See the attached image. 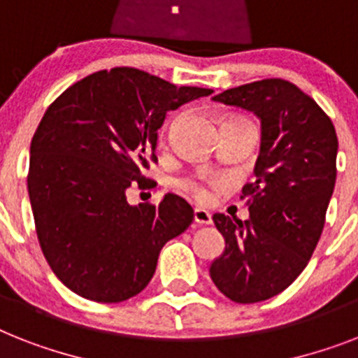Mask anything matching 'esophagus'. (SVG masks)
I'll use <instances>...</instances> for the list:
<instances>
[{"label": "esophagus", "instance_id": "obj_1", "mask_svg": "<svg viewBox=\"0 0 358 358\" xmlns=\"http://www.w3.org/2000/svg\"><path fill=\"white\" fill-rule=\"evenodd\" d=\"M193 219L196 224H211V213L206 211V209H200V208L194 209Z\"/></svg>", "mask_w": 358, "mask_h": 358}]
</instances>
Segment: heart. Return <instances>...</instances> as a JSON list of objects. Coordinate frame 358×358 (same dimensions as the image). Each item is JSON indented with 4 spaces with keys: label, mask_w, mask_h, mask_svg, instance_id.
<instances>
[{
    "label": "heart",
    "mask_w": 358,
    "mask_h": 358,
    "mask_svg": "<svg viewBox=\"0 0 358 358\" xmlns=\"http://www.w3.org/2000/svg\"><path fill=\"white\" fill-rule=\"evenodd\" d=\"M182 187L187 189L189 193H193L196 199H200V200L209 199L208 185H204L202 182H199V180H185L184 184H182Z\"/></svg>",
    "instance_id": "obj_1"
}]
</instances>
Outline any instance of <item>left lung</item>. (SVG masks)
<instances>
[{
	"mask_svg": "<svg viewBox=\"0 0 358 358\" xmlns=\"http://www.w3.org/2000/svg\"><path fill=\"white\" fill-rule=\"evenodd\" d=\"M261 121L255 180L243 187L250 219L215 213L226 241L209 275L235 303H257L283 292L309 263L320 241L336 180L338 139L331 119L298 86L264 78L215 95Z\"/></svg>",
	"mask_w": 358,
	"mask_h": 358,
	"instance_id": "left-lung-1",
	"label": "left lung"
}]
</instances>
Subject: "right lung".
Returning <instances> with one entry per match:
<instances>
[{
    "mask_svg": "<svg viewBox=\"0 0 358 358\" xmlns=\"http://www.w3.org/2000/svg\"><path fill=\"white\" fill-rule=\"evenodd\" d=\"M209 94L113 68L69 86L43 113L31 141L29 200L43 255L75 294L99 303L139 294L165 243L193 222L178 194L130 206L127 189L145 185L167 112Z\"/></svg>",
    "mask_w": 358,
    "mask_h": 358,
    "instance_id": "right-lung-1",
    "label": "right lung"
}]
</instances>
